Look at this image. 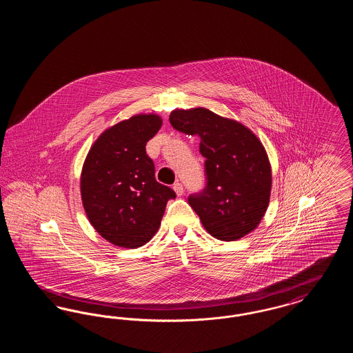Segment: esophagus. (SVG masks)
Here are the masks:
<instances>
[{
    "label": "esophagus",
    "mask_w": 353,
    "mask_h": 353,
    "mask_svg": "<svg viewBox=\"0 0 353 353\" xmlns=\"http://www.w3.org/2000/svg\"><path fill=\"white\" fill-rule=\"evenodd\" d=\"M173 189H174V192H176V194L180 197V196H183V193H184V186H183V184L181 183H174V185H173Z\"/></svg>",
    "instance_id": "1"
}]
</instances>
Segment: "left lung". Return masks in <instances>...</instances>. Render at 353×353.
Listing matches in <instances>:
<instances>
[{"label": "left lung", "instance_id": "left-lung-1", "mask_svg": "<svg viewBox=\"0 0 353 353\" xmlns=\"http://www.w3.org/2000/svg\"><path fill=\"white\" fill-rule=\"evenodd\" d=\"M169 121L180 132L200 137L206 186L188 197L209 234L235 241L263 219L271 193L265 147L243 124L208 108L174 110Z\"/></svg>", "mask_w": 353, "mask_h": 353}]
</instances>
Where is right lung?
<instances>
[{"label": "right lung", "instance_id": "add662e5", "mask_svg": "<svg viewBox=\"0 0 353 353\" xmlns=\"http://www.w3.org/2000/svg\"><path fill=\"white\" fill-rule=\"evenodd\" d=\"M159 115H134L110 127L84 160L81 194L88 221L119 248L145 245L160 228L167 202L176 197L154 179L145 145L161 128Z\"/></svg>", "mask_w": 353, "mask_h": 353}]
</instances>
